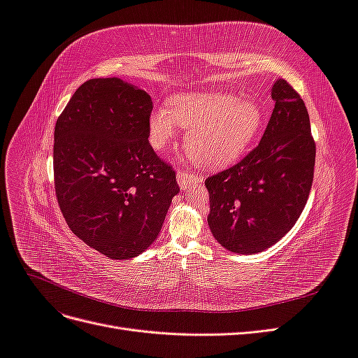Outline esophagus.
Masks as SVG:
<instances>
[{
  "label": "esophagus",
  "mask_w": 358,
  "mask_h": 358,
  "mask_svg": "<svg viewBox=\"0 0 358 358\" xmlns=\"http://www.w3.org/2000/svg\"><path fill=\"white\" fill-rule=\"evenodd\" d=\"M176 179L180 187H187V185H191V183H200L203 180L200 176L192 175V173L185 171L183 169H178Z\"/></svg>",
  "instance_id": "1"
}]
</instances>
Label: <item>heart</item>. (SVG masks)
<instances>
[{
	"label": "heart",
	"instance_id": "obj_1",
	"mask_svg": "<svg viewBox=\"0 0 358 358\" xmlns=\"http://www.w3.org/2000/svg\"><path fill=\"white\" fill-rule=\"evenodd\" d=\"M262 124L263 112L257 103L227 92H206L176 96L170 110L150 115L149 128L157 149L176 137L178 127L188 128L189 157L204 167H222L243 152Z\"/></svg>",
	"mask_w": 358,
	"mask_h": 358
}]
</instances>
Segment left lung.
<instances>
[{
	"label": "left lung",
	"instance_id": "left-lung-1",
	"mask_svg": "<svg viewBox=\"0 0 358 358\" xmlns=\"http://www.w3.org/2000/svg\"><path fill=\"white\" fill-rule=\"evenodd\" d=\"M262 142L233 167L206 179L213 237L236 254H257L292 229L309 199L315 142L305 103L279 79Z\"/></svg>",
	"mask_w": 358,
	"mask_h": 358
}]
</instances>
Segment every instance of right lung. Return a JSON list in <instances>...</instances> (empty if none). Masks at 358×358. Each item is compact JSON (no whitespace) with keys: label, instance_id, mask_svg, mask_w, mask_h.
<instances>
[{"label":"right lung","instance_id":"add662e5","mask_svg":"<svg viewBox=\"0 0 358 358\" xmlns=\"http://www.w3.org/2000/svg\"><path fill=\"white\" fill-rule=\"evenodd\" d=\"M152 100L116 78L91 79L57 119L53 179L70 230L113 259L133 258L161 230L176 173L149 145Z\"/></svg>","mask_w":358,"mask_h":358}]
</instances>
